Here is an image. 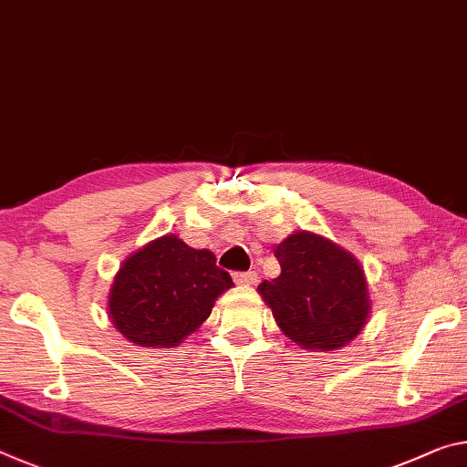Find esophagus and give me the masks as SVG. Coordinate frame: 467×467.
Returning <instances> with one entry per match:
<instances>
[{
    "label": "esophagus",
    "mask_w": 467,
    "mask_h": 467,
    "mask_svg": "<svg viewBox=\"0 0 467 467\" xmlns=\"http://www.w3.org/2000/svg\"><path fill=\"white\" fill-rule=\"evenodd\" d=\"M233 278L236 285H254L257 280V274L255 272H236Z\"/></svg>",
    "instance_id": "1"
}]
</instances>
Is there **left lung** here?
<instances>
[{
  "label": "left lung",
  "mask_w": 467,
  "mask_h": 467,
  "mask_svg": "<svg viewBox=\"0 0 467 467\" xmlns=\"http://www.w3.org/2000/svg\"><path fill=\"white\" fill-rule=\"evenodd\" d=\"M280 276L257 286L280 330L303 349L335 351L366 327V274L349 251L299 231L274 249Z\"/></svg>",
  "instance_id": "left-lung-1"
}]
</instances>
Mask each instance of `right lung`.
I'll return each mask as SVG.
<instances>
[{
    "mask_svg": "<svg viewBox=\"0 0 467 467\" xmlns=\"http://www.w3.org/2000/svg\"><path fill=\"white\" fill-rule=\"evenodd\" d=\"M234 286L216 255L164 234L135 251L109 288V320L139 347H176L212 314L213 301Z\"/></svg>",
    "mask_w": 467,
    "mask_h": 467,
    "instance_id": "1",
    "label": "right lung"
}]
</instances>
